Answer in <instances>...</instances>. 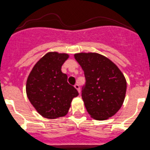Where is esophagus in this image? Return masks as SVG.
Returning a JSON list of instances; mask_svg holds the SVG:
<instances>
[{
    "label": "esophagus",
    "instance_id": "obj_1",
    "mask_svg": "<svg viewBox=\"0 0 150 150\" xmlns=\"http://www.w3.org/2000/svg\"><path fill=\"white\" fill-rule=\"evenodd\" d=\"M74 88H76V89L78 91V92L80 93V87H79V85H78V84H76V85H74Z\"/></svg>",
    "mask_w": 150,
    "mask_h": 150
}]
</instances>
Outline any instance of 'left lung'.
<instances>
[{"label":"left lung","mask_w":150,"mask_h":150,"mask_svg":"<svg viewBox=\"0 0 150 150\" xmlns=\"http://www.w3.org/2000/svg\"><path fill=\"white\" fill-rule=\"evenodd\" d=\"M74 57L85 76L82 99L89 115L106 120L115 115L125 101L127 82L117 65L97 53H78Z\"/></svg>","instance_id":"8db88e82"}]
</instances>
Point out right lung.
<instances>
[{
    "label": "right lung",
    "mask_w": 150,
    "mask_h": 150,
    "mask_svg": "<svg viewBox=\"0 0 150 150\" xmlns=\"http://www.w3.org/2000/svg\"><path fill=\"white\" fill-rule=\"evenodd\" d=\"M69 55L48 52L33 67L26 81L25 91L31 104L42 117L54 119L68 113L72 99L79 95L67 82L61 71Z\"/></svg>",
    "instance_id": "add662e5"
}]
</instances>
